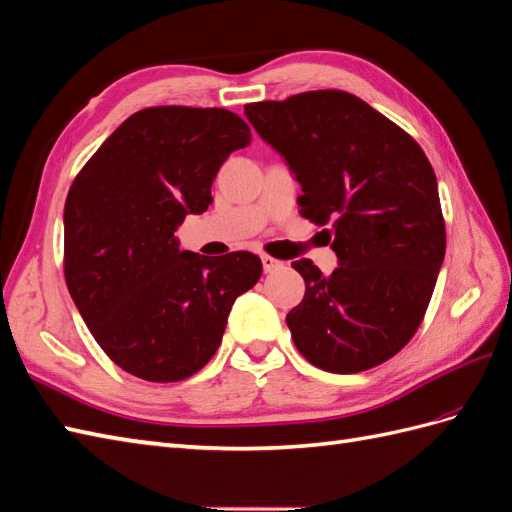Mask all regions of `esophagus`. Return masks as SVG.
Wrapping results in <instances>:
<instances>
[{
    "label": "esophagus",
    "instance_id": "esophagus-1",
    "mask_svg": "<svg viewBox=\"0 0 512 512\" xmlns=\"http://www.w3.org/2000/svg\"><path fill=\"white\" fill-rule=\"evenodd\" d=\"M260 260H263V269H265V273H271V271H278V269H282V267H284V263H282V260H278V258H273V256H269V254H263V256H260Z\"/></svg>",
    "mask_w": 512,
    "mask_h": 512
}]
</instances>
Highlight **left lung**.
<instances>
[{"label":"left lung","mask_w":512,"mask_h":512,"mask_svg":"<svg viewBox=\"0 0 512 512\" xmlns=\"http://www.w3.org/2000/svg\"><path fill=\"white\" fill-rule=\"evenodd\" d=\"M245 117L302 184V217L330 226L339 267L295 260L306 293L286 315L308 363L330 373L382 365L413 339L445 256L434 169L419 143L363 99L308 91L254 102Z\"/></svg>","instance_id":"1"}]
</instances>
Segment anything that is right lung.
<instances>
[{
	"label": "right lung",
	"instance_id": "right-lung-1",
	"mask_svg": "<svg viewBox=\"0 0 512 512\" xmlns=\"http://www.w3.org/2000/svg\"><path fill=\"white\" fill-rule=\"evenodd\" d=\"M249 126L226 108L152 106L112 132L65 202V280L112 363L147 382L191 378L215 356L234 299L263 263L208 258L173 236L213 204L210 186Z\"/></svg>",
	"mask_w": 512,
	"mask_h": 512
}]
</instances>
